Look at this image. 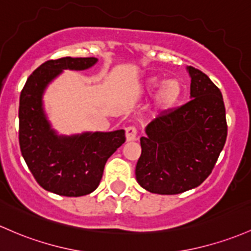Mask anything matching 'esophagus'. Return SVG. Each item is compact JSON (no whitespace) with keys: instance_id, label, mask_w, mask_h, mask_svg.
I'll return each instance as SVG.
<instances>
[{"instance_id":"obj_1","label":"esophagus","mask_w":251,"mask_h":251,"mask_svg":"<svg viewBox=\"0 0 251 251\" xmlns=\"http://www.w3.org/2000/svg\"><path fill=\"white\" fill-rule=\"evenodd\" d=\"M125 132H126V139H127L128 142H130V140L137 139V133H138V131H137L136 126L133 125L127 126V127L125 128Z\"/></svg>"}]
</instances>
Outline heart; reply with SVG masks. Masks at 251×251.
<instances>
[{
    "label": "heart",
    "instance_id": "1",
    "mask_svg": "<svg viewBox=\"0 0 251 251\" xmlns=\"http://www.w3.org/2000/svg\"><path fill=\"white\" fill-rule=\"evenodd\" d=\"M159 84H161V79L157 78V77H152V78L149 79V87L155 88ZM182 84L178 79H167L158 88V92H157L155 99L156 107L161 111L172 108L178 102L181 95H182Z\"/></svg>",
    "mask_w": 251,
    "mask_h": 251
}]
</instances>
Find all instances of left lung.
<instances>
[{"label":"left lung","mask_w":251,"mask_h":251,"mask_svg":"<svg viewBox=\"0 0 251 251\" xmlns=\"http://www.w3.org/2000/svg\"><path fill=\"white\" fill-rule=\"evenodd\" d=\"M191 100L164 109L140 138L137 182L156 194H178L200 186L216 166L227 136L219 88L199 69L188 68Z\"/></svg>","instance_id":"8db88e82"}]
</instances>
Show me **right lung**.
I'll use <instances>...</instances> for the list:
<instances>
[{"label":"right lung","instance_id":"add662e5","mask_svg":"<svg viewBox=\"0 0 251 251\" xmlns=\"http://www.w3.org/2000/svg\"><path fill=\"white\" fill-rule=\"evenodd\" d=\"M94 57H64L43 63L27 78L19 104V144L35 181L63 197H82L98 188L107 159L125 143V131L95 132L57 137L50 130L41 107V94L63 69L84 70Z\"/></svg>","mask_w":251,"mask_h":251}]
</instances>
